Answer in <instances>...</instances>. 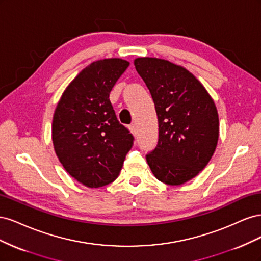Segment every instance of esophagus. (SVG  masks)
Wrapping results in <instances>:
<instances>
[{"instance_id":"obj_1","label":"esophagus","mask_w":261,"mask_h":261,"mask_svg":"<svg viewBox=\"0 0 261 261\" xmlns=\"http://www.w3.org/2000/svg\"><path fill=\"white\" fill-rule=\"evenodd\" d=\"M129 130H130V133L133 134L134 136L137 135V126H136L135 124H132V125L129 126Z\"/></svg>"}]
</instances>
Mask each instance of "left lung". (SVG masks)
Masks as SVG:
<instances>
[{
    "label": "left lung",
    "mask_w": 261,
    "mask_h": 261,
    "mask_svg": "<svg viewBox=\"0 0 261 261\" xmlns=\"http://www.w3.org/2000/svg\"><path fill=\"white\" fill-rule=\"evenodd\" d=\"M134 65L154 102L159 140L146 155L162 183L177 186L206 168L219 139L215 101L197 78L180 65L156 58H137Z\"/></svg>",
    "instance_id": "left-lung-1"
}]
</instances>
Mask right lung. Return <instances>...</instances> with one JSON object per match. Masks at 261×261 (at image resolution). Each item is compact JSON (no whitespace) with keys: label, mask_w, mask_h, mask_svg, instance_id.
Returning <instances> with one entry per match:
<instances>
[{"label":"right lung","mask_w":261,"mask_h":261,"mask_svg":"<svg viewBox=\"0 0 261 261\" xmlns=\"http://www.w3.org/2000/svg\"><path fill=\"white\" fill-rule=\"evenodd\" d=\"M122 59L92 62L66 87L55 108L52 141L68 174L89 188L120 174L134 137L117 121L109 96L128 67Z\"/></svg>","instance_id":"add662e5"}]
</instances>
